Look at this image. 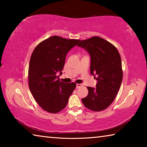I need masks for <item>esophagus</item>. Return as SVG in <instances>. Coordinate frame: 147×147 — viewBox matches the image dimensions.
Wrapping results in <instances>:
<instances>
[{"instance_id": "obj_1", "label": "esophagus", "mask_w": 147, "mask_h": 147, "mask_svg": "<svg viewBox=\"0 0 147 147\" xmlns=\"http://www.w3.org/2000/svg\"><path fill=\"white\" fill-rule=\"evenodd\" d=\"M82 86V84H76V88H80Z\"/></svg>"}]
</instances>
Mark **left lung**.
<instances>
[{
    "label": "left lung",
    "instance_id": "left-lung-1",
    "mask_svg": "<svg viewBox=\"0 0 147 147\" xmlns=\"http://www.w3.org/2000/svg\"><path fill=\"white\" fill-rule=\"evenodd\" d=\"M77 46L89 53L91 74L98 82L95 88L88 87V96L82 101L90 110H104L115 100L121 85L123 69L120 54L113 45L98 36L80 41Z\"/></svg>",
    "mask_w": 147,
    "mask_h": 147
}]
</instances>
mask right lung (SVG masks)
<instances>
[{
    "label": "right lung",
    "instance_id": "add662e5",
    "mask_svg": "<svg viewBox=\"0 0 147 147\" xmlns=\"http://www.w3.org/2000/svg\"><path fill=\"white\" fill-rule=\"evenodd\" d=\"M79 39L54 36L39 43L32 54L28 68L30 90L39 106L47 112L56 113L65 108L76 84L59 80L66 55Z\"/></svg>",
    "mask_w": 147,
    "mask_h": 147
}]
</instances>
